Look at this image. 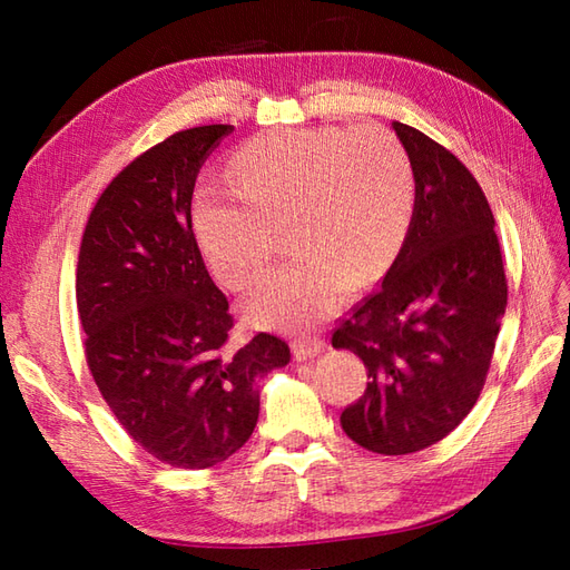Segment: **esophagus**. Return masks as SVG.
Listing matches in <instances>:
<instances>
[{"instance_id":"34e87169","label":"esophagus","mask_w":570,"mask_h":570,"mask_svg":"<svg viewBox=\"0 0 570 570\" xmlns=\"http://www.w3.org/2000/svg\"><path fill=\"white\" fill-rule=\"evenodd\" d=\"M292 350H294L296 360H308V357L321 355L325 350V343L321 341V337H298V341H294Z\"/></svg>"}]
</instances>
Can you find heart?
<instances>
[{
  "label": "heart",
  "instance_id": "obj_1",
  "mask_svg": "<svg viewBox=\"0 0 570 570\" xmlns=\"http://www.w3.org/2000/svg\"><path fill=\"white\" fill-rule=\"evenodd\" d=\"M229 171L237 188L200 186L190 223L227 286L259 282L288 225L298 257L247 301L254 323L306 331L331 318L355 284L380 278L414 217L409 154L382 127L272 129L242 144Z\"/></svg>",
  "mask_w": 570,
  "mask_h": 570
}]
</instances>
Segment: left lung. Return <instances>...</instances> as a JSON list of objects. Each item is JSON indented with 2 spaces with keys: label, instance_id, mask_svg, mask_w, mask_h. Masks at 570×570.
Masks as SVG:
<instances>
[{
  "label": "left lung",
  "instance_id": "8db88e82",
  "mask_svg": "<svg viewBox=\"0 0 570 570\" xmlns=\"http://www.w3.org/2000/svg\"><path fill=\"white\" fill-rule=\"evenodd\" d=\"M414 168L409 235L382 286L337 325L333 347L367 367V390L341 423L382 455L445 439L485 386L507 278L494 217L480 184L423 131L392 122Z\"/></svg>",
  "mask_w": 570,
  "mask_h": 570
}]
</instances>
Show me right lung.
Segmentation results:
<instances>
[{"label":"right lung","instance_id":"1","mask_svg":"<svg viewBox=\"0 0 570 570\" xmlns=\"http://www.w3.org/2000/svg\"><path fill=\"white\" fill-rule=\"evenodd\" d=\"M233 129L176 131L137 156L102 190L80 242L92 380L131 439L174 468H213L239 451L259 419L254 382L292 360L269 333L229 343V304L193 235L198 171Z\"/></svg>","mask_w":570,"mask_h":570}]
</instances>
